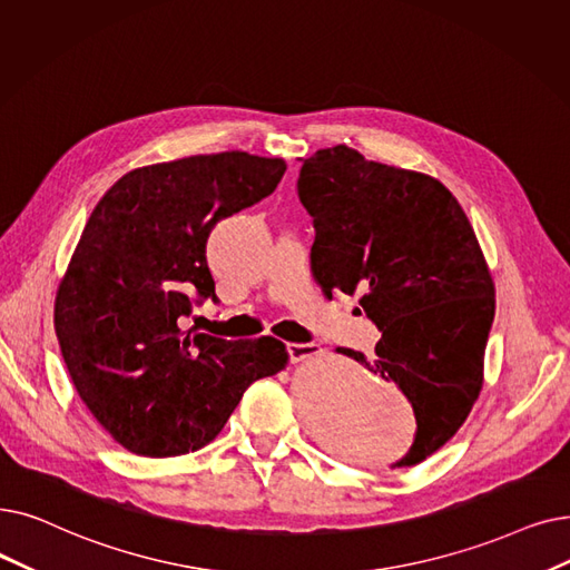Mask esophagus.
I'll list each match as a JSON object with an SVG mask.
<instances>
[{
    "instance_id": "34e87169",
    "label": "esophagus",
    "mask_w": 570,
    "mask_h": 570,
    "mask_svg": "<svg viewBox=\"0 0 570 570\" xmlns=\"http://www.w3.org/2000/svg\"><path fill=\"white\" fill-rule=\"evenodd\" d=\"M286 352H288L291 361H305V358L318 354L321 350H318V344H295V342H291V344H286Z\"/></svg>"
}]
</instances>
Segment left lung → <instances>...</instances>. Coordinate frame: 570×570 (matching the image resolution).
Listing matches in <instances>:
<instances>
[{
    "instance_id": "obj_1",
    "label": "left lung",
    "mask_w": 570,
    "mask_h": 570,
    "mask_svg": "<svg viewBox=\"0 0 570 570\" xmlns=\"http://www.w3.org/2000/svg\"><path fill=\"white\" fill-rule=\"evenodd\" d=\"M298 197L314 218L312 272L328 298L361 293L382 331L375 361L342 350L399 386L416 433L391 468L440 450L473 410L491 331L493 279L456 197L422 171L321 148L301 167Z\"/></svg>"
}]
</instances>
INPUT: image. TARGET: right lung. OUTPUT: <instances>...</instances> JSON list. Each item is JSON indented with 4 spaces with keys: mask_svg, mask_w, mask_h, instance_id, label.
<instances>
[{
    "mask_svg": "<svg viewBox=\"0 0 570 570\" xmlns=\"http://www.w3.org/2000/svg\"><path fill=\"white\" fill-rule=\"evenodd\" d=\"M282 158L190 156L122 175L95 205L56 295V333L81 401L139 456L205 448L261 377L288 363L275 337L184 333L216 301L205 246L220 218L277 188Z\"/></svg>",
    "mask_w": 570,
    "mask_h": 570,
    "instance_id": "add662e5",
    "label": "right lung"
}]
</instances>
